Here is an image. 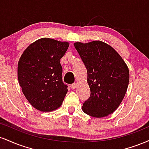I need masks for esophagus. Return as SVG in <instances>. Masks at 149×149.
<instances>
[{
    "label": "esophagus",
    "instance_id": "1",
    "mask_svg": "<svg viewBox=\"0 0 149 149\" xmlns=\"http://www.w3.org/2000/svg\"><path fill=\"white\" fill-rule=\"evenodd\" d=\"M77 83H73V84H71V88H72V89H75L77 87Z\"/></svg>",
    "mask_w": 149,
    "mask_h": 149
}]
</instances>
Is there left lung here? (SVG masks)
<instances>
[{
  "label": "left lung",
  "mask_w": 149,
  "mask_h": 149,
  "mask_svg": "<svg viewBox=\"0 0 149 149\" xmlns=\"http://www.w3.org/2000/svg\"><path fill=\"white\" fill-rule=\"evenodd\" d=\"M74 46L88 72L90 97L82 109L88 115L102 118L113 113L123 100L130 80L123 58L105 42H77Z\"/></svg>",
  "instance_id": "1"
}]
</instances>
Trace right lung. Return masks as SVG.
<instances>
[{
    "label": "right lung",
    "instance_id": "1",
    "mask_svg": "<svg viewBox=\"0 0 149 149\" xmlns=\"http://www.w3.org/2000/svg\"><path fill=\"white\" fill-rule=\"evenodd\" d=\"M69 46L42 38L24 51L18 62L17 76L22 92L35 109L49 112L61 107L68 92L62 81L61 58Z\"/></svg>",
    "mask_w": 149,
    "mask_h": 149
}]
</instances>
